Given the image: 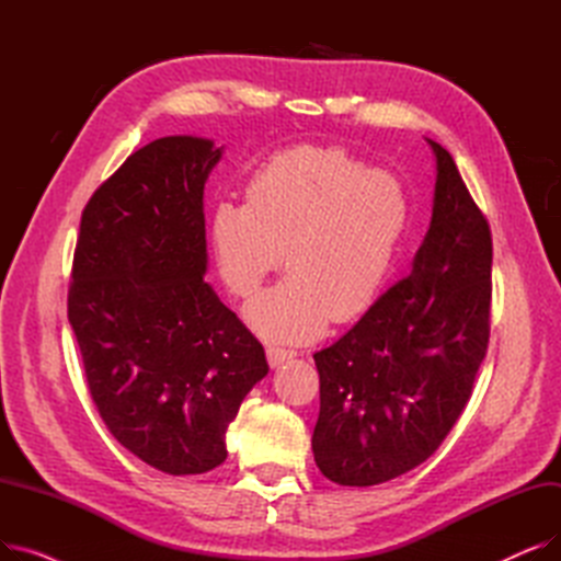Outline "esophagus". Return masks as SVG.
I'll list each match as a JSON object with an SVG mask.
<instances>
[{
	"label": "esophagus",
	"mask_w": 561,
	"mask_h": 561,
	"mask_svg": "<svg viewBox=\"0 0 561 561\" xmlns=\"http://www.w3.org/2000/svg\"><path fill=\"white\" fill-rule=\"evenodd\" d=\"M265 357H268V364H271L273 368H279L282 364H286V362H290L293 357H296V352L271 345V347H265Z\"/></svg>",
	"instance_id": "34e87169"
}]
</instances>
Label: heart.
<instances>
[{
  "instance_id": "1",
  "label": "heart",
  "mask_w": 561,
  "mask_h": 561,
  "mask_svg": "<svg viewBox=\"0 0 561 561\" xmlns=\"http://www.w3.org/2000/svg\"><path fill=\"white\" fill-rule=\"evenodd\" d=\"M396 174L368 170L343 147L298 145L265 159L245 204L218 202L209 243L225 286L250 298L279 265L288 277L245 307L268 341H307L330 318L362 316L385 288L409 227Z\"/></svg>"
}]
</instances>
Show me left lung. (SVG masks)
<instances>
[{
  "instance_id": "1",
  "label": "left lung",
  "mask_w": 561,
  "mask_h": 561,
  "mask_svg": "<svg viewBox=\"0 0 561 561\" xmlns=\"http://www.w3.org/2000/svg\"><path fill=\"white\" fill-rule=\"evenodd\" d=\"M430 229L409 277L313 355L320 414L311 436L320 473L373 486L416 468L444 444L486 355L491 231L438 142Z\"/></svg>"
}]
</instances>
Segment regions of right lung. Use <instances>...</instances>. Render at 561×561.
<instances>
[{
	"mask_svg": "<svg viewBox=\"0 0 561 561\" xmlns=\"http://www.w3.org/2000/svg\"><path fill=\"white\" fill-rule=\"evenodd\" d=\"M209 138L140 147L88 199L68 293L91 398L108 432L168 476L227 459V427L268 375L263 345L204 279Z\"/></svg>",
	"mask_w": 561,
	"mask_h": 561,
	"instance_id": "right-lung-1",
	"label": "right lung"
}]
</instances>
